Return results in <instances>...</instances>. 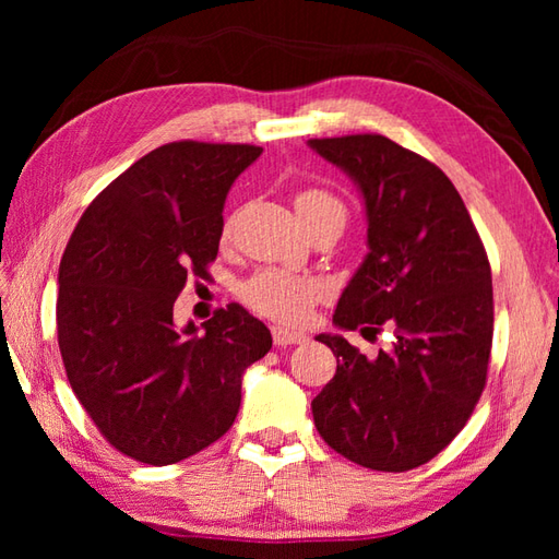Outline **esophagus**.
Masks as SVG:
<instances>
[{
	"label": "esophagus",
	"instance_id": "obj_1",
	"mask_svg": "<svg viewBox=\"0 0 559 559\" xmlns=\"http://www.w3.org/2000/svg\"><path fill=\"white\" fill-rule=\"evenodd\" d=\"M302 341H307L302 331H293L286 326H273V343H276L278 348L295 346V343H302Z\"/></svg>",
	"mask_w": 559,
	"mask_h": 559
}]
</instances>
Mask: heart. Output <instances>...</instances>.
<instances>
[{
  "mask_svg": "<svg viewBox=\"0 0 559 559\" xmlns=\"http://www.w3.org/2000/svg\"><path fill=\"white\" fill-rule=\"evenodd\" d=\"M295 209H298V216L302 221L317 216V213H341V216H346L343 201L336 194H331L329 189L319 187L302 189L295 197ZM240 293L242 300L259 314L283 324H298L310 314L312 305L322 295V283L283 269H264L245 281Z\"/></svg>",
  "mask_w": 559,
  "mask_h": 559,
  "instance_id": "obj_1",
  "label": "heart"
}]
</instances>
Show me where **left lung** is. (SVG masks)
Here are the masks:
<instances>
[{"label":"left lung","instance_id":"8db88e82","mask_svg":"<svg viewBox=\"0 0 559 559\" xmlns=\"http://www.w3.org/2000/svg\"><path fill=\"white\" fill-rule=\"evenodd\" d=\"M350 175L367 211V252L343 290L334 324L391 350L367 358L343 336L319 334L336 374L312 401L324 442L372 471L401 473L435 459L488 379L492 273L456 187L435 163L382 134L310 139Z\"/></svg>","mask_w":559,"mask_h":559}]
</instances>
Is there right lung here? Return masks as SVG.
Wrapping results in <instances>:
<instances>
[{
	"mask_svg": "<svg viewBox=\"0 0 559 559\" xmlns=\"http://www.w3.org/2000/svg\"><path fill=\"white\" fill-rule=\"evenodd\" d=\"M261 156L252 144L173 141L83 211L59 261L57 341L83 411L124 456L168 466L230 430L242 374L271 331L230 302L177 329L187 278H209L223 204Z\"/></svg>",
	"mask_w": 559,
	"mask_h": 559,
	"instance_id": "1",
	"label": "right lung"
}]
</instances>
